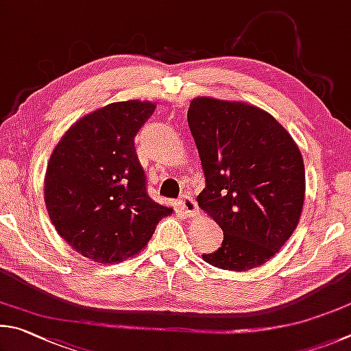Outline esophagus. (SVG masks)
Masks as SVG:
<instances>
[{
  "label": "esophagus",
  "mask_w": 351,
  "mask_h": 351,
  "mask_svg": "<svg viewBox=\"0 0 351 351\" xmlns=\"http://www.w3.org/2000/svg\"><path fill=\"white\" fill-rule=\"evenodd\" d=\"M179 205H180V208H182L183 214H185V216H188V217L195 216V214H197V211H199L197 204H195L194 197H193V195L189 194V193H185V194L180 195Z\"/></svg>",
  "instance_id": "obj_1"
}]
</instances>
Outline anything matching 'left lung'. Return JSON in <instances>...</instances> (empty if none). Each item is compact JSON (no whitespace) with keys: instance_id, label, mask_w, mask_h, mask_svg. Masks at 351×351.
I'll list each match as a JSON object with an SVG mask.
<instances>
[{"instance_id":"8db88e82","label":"left lung","mask_w":351,"mask_h":351,"mask_svg":"<svg viewBox=\"0 0 351 351\" xmlns=\"http://www.w3.org/2000/svg\"><path fill=\"white\" fill-rule=\"evenodd\" d=\"M188 125L206 183L199 206L223 231L222 247L204 261L234 271L262 265L291 237L302 213L299 147L273 115L247 103L194 98Z\"/></svg>"}]
</instances>
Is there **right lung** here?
Masks as SVG:
<instances>
[{
    "label": "right lung",
    "mask_w": 351,
    "mask_h": 351,
    "mask_svg": "<svg viewBox=\"0 0 351 351\" xmlns=\"http://www.w3.org/2000/svg\"><path fill=\"white\" fill-rule=\"evenodd\" d=\"M149 101H119L78 120L55 146L45 177L55 230L80 254L100 263L143 250L172 208L147 195L134 138L154 114Z\"/></svg>",
    "instance_id": "1"
}]
</instances>
